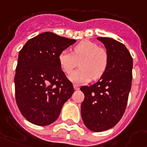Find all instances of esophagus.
<instances>
[{
    "mask_svg": "<svg viewBox=\"0 0 147 147\" xmlns=\"http://www.w3.org/2000/svg\"><path fill=\"white\" fill-rule=\"evenodd\" d=\"M73 86H74V89H75V90H79V86H78V85H76V84L74 85Z\"/></svg>",
    "mask_w": 147,
    "mask_h": 147,
    "instance_id": "esophagus-1",
    "label": "esophagus"
}]
</instances>
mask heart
<instances>
[{
    "mask_svg": "<svg viewBox=\"0 0 147 147\" xmlns=\"http://www.w3.org/2000/svg\"><path fill=\"white\" fill-rule=\"evenodd\" d=\"M79 63L80 68L68 76L74 83L83 84L91 79H99L107 70L109 56L107 50L94 42L82 40L73 47L72 53L63 51L58 55V62L66 74L71 73Z\"/></svg>",
    "mask_w": 147,
    "mask_h": 147,
    "instance_id": "b5f03b06",
    "label": "heart"
}]
</instances>
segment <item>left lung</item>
Listing matches in <instances>:
<instances>
[{
    "label": "left lung",
    "instance_id": "8db88e82",
    "mask_svg": "<svg viewBox=\"0 0 147 147\" xmlns=\"http://www.w3.org/2000/svg\"><path fill=\"white\" fill-rule=\"evenodd\" d=\"M109 56L105 73L97 82L80 88L85 98L81 116L85 125L100 132L113 128L122 117L132 78V57L123 43L112 38L98 37Z\"/></svg>",
    "mask_w": 147,
    "mask_h": 147
}]
</instances>
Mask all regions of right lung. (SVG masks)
Listing matches in <instances>:
<instances>
[{
  "instance_id": "obj_1",
  "label": "right lung",
  "mask_w": 147,
  "mask_h": 147,
  "mask_svg": "<svg viewBox=\"0 0 147 147\" xmlns=\"http://www.w3.org/2000/svg\"><path fill=\"white\" fill-rule=\"evenodd\" d=\"M76 42L53 32H43L28 40L18 53L16 100L29 122L40 126L54 122L74 93L73 85L60 66L58 55Z\"/></svg>"
}]
</instances>
